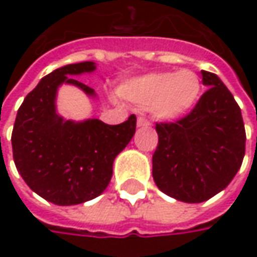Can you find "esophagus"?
Instances as JSON below:
<instances>
[{"label": "esophagus", "instance_id": "34e87169", "mask_svg": "<svg viewBox=\"0 0 257 257\" xmlns=\"http://www.w3.org/2000/svg\"><path fill=\"white\" fill-rule=\"evenodd\" d=\"M137 125H139V127H149L150 123H149V120H147V118H144V117H139V118H137Z\"/></svg>", "mask_w": 257, "mask_h": 257}]
</instances>
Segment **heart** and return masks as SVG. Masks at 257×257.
I'll use <instances>...</instances> for the list:
<instances>
[{"label": "heart", "mask_w": 257, "mask_h": 257, "mask_svg": "<svg viewBox=\"0 0 257 257\" xmlns=\"http://www.w3.org/2000/svg\"><path fill=\"white\" fill-rule=\"evenodd\" d=\"M120 94L130 103L150 108L160 120H176L190 113L202 95V80L192 70L152 73L121 85Z\"/></svg>", "instance_id": "b5f03b06"}]
</instances>
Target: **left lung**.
<instances>
[{"label":"left lung","instance_id":"obj_1","mask_svg":"<svg viewBox=\"0 0 257 257\" xmlns=\"http://www.w3.org/2000/svg\"><path fill=\"white\" fill-rule=\"evenodd\" d=\"M202 75L209 88L192 111L173 123H156L154 183L186 203L222 192L240 169L246 147L240 107L232 93L216 74L202 70Z\"/></svg>","mask_w":257,"mask_h":257}]
</instances>
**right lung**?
<instances>
[{
  "label": "right lung",
  "mask_w": 257,
  "mask_h": 257,
  "mask_svg": "<svg viewBox=\"0 0 257 257\" xmlns=\"http://www.w3.org/2000/svg\"><path fill=\"white\" fill-rule=\"evenodd\" d=\"M94 68V63L85 61L45 75L27 94L15 118L11 136L15 167L33 192L58 206L80 204L100 196L111 180L115 156L136 132L134 114L115 125L97 118L63 121L55 114V93L63 83L94 95L91 87L67 77Z\"/></svg>",
  "instance_id": "1"
}]
</instances>
